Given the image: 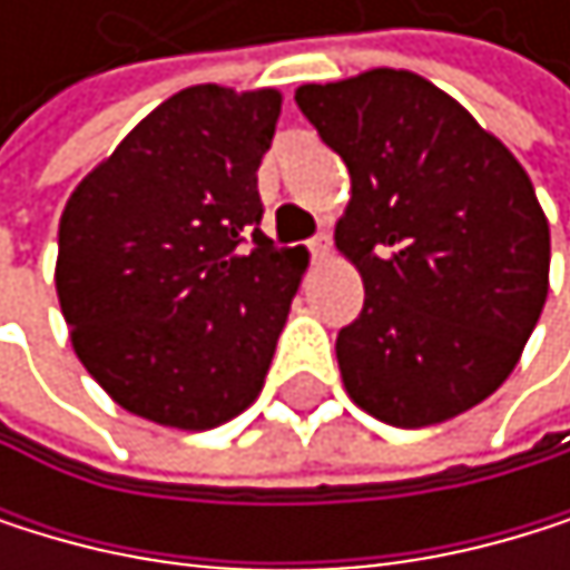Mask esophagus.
Returning a JSON list of instances; mask_svg holds the SVG:
<instances>
[{"label": "esophagus", "mask_w": 570, "mask_h": 570, "mask_svg": "<svg viewBox=\"0 0 570 570\" xmlns=\"http://www.w3.org/2000/svg\"><path fill=\"white\" fill-rule=\"evenodd\" d=\"M307 249H311V256H314V263H321V259H327V253H332V235L327 232H321V235H314L311 243H307Z\"/></svg>", "instance_id": "1"}]
</instances>
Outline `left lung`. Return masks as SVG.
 Listing matches in <instances>:
<instances>
[{
  "label": "left lung",
  "instance_id": "obj_1",
  "mask_svg": "<svg viewBox=\"0 0 570 570\" xmlns=\"http://www.w3.org/2000/svg\"><path fill=\"white\" fill-rule=\"evenodd\" d=\"M294 98L352 177L335 228L365 287L335 342L348 396L393 428L472 410L517 368L547 301L551 228L527 170L413 71Z\"/></svg>",
  "mask_w": 570,
  "mask_h": 570
}]
</instances>
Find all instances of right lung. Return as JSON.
I'll return each instance as SVG.
<instances>
[{
	"instance_id": "right-lung-1",
	"label": "right lung",
	"mask_w": 570,
	"mask_h": 570,
	"mask_svg": "<svg viewBox=\"0 0 570 570\" xmlns=\"http://www.w3.org/2000/svg\"><path fill=\"white\" fill-rule=\"evenodd\" d=\"M279 101L273 88L177 91L60 215L53 283L71 345L136 417L208 431L263 390L307 266L259 228Z\"/></svg>"
}]
</instances>
